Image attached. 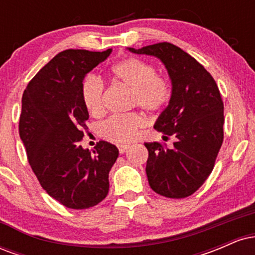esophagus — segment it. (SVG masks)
<instances>
[{"mask_svg": "<svg viewBox=\"0 0 255 255\" xmlns=\"http://www.w3.org/2000/svg\"><path fill=\"white\" fill-rule=\"evenodd\" d=\"M118 147H119V151H120V153H125V152H127V150H128V147H129V145H118Z\"/></svg>", "mask_w": 255, "mask_h": 255, "instance_id": "34e87169", "label": "esophagus"}]
</instances>
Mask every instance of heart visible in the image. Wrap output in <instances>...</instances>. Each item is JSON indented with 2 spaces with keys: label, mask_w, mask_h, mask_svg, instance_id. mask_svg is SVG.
I'll return each instance as SVG.
<instances>
[{
  "label": "heart",
  "mask_w": 255,
  "mask_h": 255,
  "mask_svg": "<svg viewBox=\"0 0 255 255\" xmlns=\"http://www.w3.org/2000/svg\"><path fill=\"white\" fill-rule=\"evenodd\" d=\"M110 75L118 83L131 90V102L147 113H159L168 105L171 98V89L168 79L157 74L151 63L137 57H127L114 63ZM80 96L84 107L93 118H99L105 111L104 85L98 78L89 75L80 86ZM145 125L141 114L129 113L114 115L103 122L99 128L104 139L116 144H129Z\"/></svg>",
  "instance_id": "1"
}]
</instances>
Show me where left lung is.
Returning a JSON list of instances; mask_svg holds the SVG:
<instances>
[{"instance_id": "8db88e82", "label": "left lung", "mask_w": 255, "mask_h": 255, "mask_svg": "<svg viewBox=\"0 0 255 255\" xmlns=\"http://www.w3.org/2000/svg\"><path fill=\"white\" fill-rule=\"evenodd\" d=\"M134 54L156 56L164 63L171 80V98L154 128L174 135V146L145 142L148 151L146 174L157 194L182 199L197 192L215 166L223 144L224 105L215 79L182 49L170 43H157Z\"/></svg>"}]
</instances>
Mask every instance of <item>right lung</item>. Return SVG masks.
Returning <instances> with one entry per match:
<instances>
[{"label":"right lung","mask_w":255,"mask_h":255,"mask_svg":"<svg viewBox=\"0 0 255 255\" xmlns=\"http://www.w3.org/2000/svg\"><path fill=\"white\" fill-rule=\"evenodd\" d=\"M110 52H60L22 95L19 134L28 163L44 191L68 209H90L107 197L109 171L119 157L118 147L103 140L92 152L80 145L89 120L81 83Z\"/></svg>","instance_id":"add662e5"}]
</instances>
